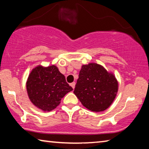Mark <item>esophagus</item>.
Wrapping results in <instances>:
<instances>
[{
  "mask_svg": "<svg viewBox=\"0 0 149 149\" xmlns=\"http://www.w3.org/2000/svg\"><path fill=\"white\" fill-rule=\"evenodd\" d=\"M70 85H71L73 89H74L75 85V82H73V83H72V84H70Z\"/></svg>",
  "mask_w": 149,
  "mask_h": 149,
  "instance_id": "esophagus-1",
  "label": "esophagus"
}]
</instances>
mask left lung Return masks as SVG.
<instances>
[{"instance_id":"1","label":"left lung","mask_w":149,"mask_h":149,"mask_svg":"<svg viewBox=\"0 0 149 149\" xmlns=\"http://www.w3.org/2000/svg\"><path fill=\"white\" fill-rule=\"evenodd\" d=\"M118 84L114 74L96 63L83 65L74 94L88 110L102 112L114 101Z\"/></svg>"}]
</instances>
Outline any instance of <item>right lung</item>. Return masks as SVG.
<instances>
[{"instance_id":"right-lung-1","label":"right lung","mask_w":149,"mask_h":149,"mask_svg":"<svg viewBox=\"0 0 149 149\" xmlns=\"http://www.w3.org/2000/svg\"><path fill=\"white\" fill-rule=\"evenodd\" d=\"M27 95L35 107L45 112L56 108L65 94L73 90L56 65H38L32 70L26 83Z\"/></svg>"}]
</instances>
